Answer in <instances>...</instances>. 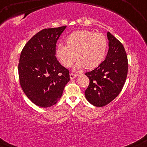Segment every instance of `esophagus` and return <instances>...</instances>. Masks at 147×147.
I'll return each mask as SVG.
<instances>
[{
    "mask_svg": "<svg viewBox=\"0 0 147 147\" xmlns=\"http://www.w3.org/2000/svg\"><path fill=\"white\" fill-rule=\"evenodd\" d=\"M69 76H70V79L73 80V79H74V78H76V76H77V75H76V74H74L73 73H70Z\"/></svg>",
    "mask_w": 147,
    "mask_h": 147,
    "instance_id": "1",
    "label": "esophagus"
}]
</instances>
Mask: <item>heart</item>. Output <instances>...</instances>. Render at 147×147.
<instances>
[{
    "instance_id": "1",
    "label": "heart",
    "mask_w": 147,
    "mask_h": 147,
    "mask_svg": "<svg viewBox=\"0 0 147 147\" xmlns=\"http://www.w3.org/2000/svg\"><path fill=\"white\" fill-rule=\"evenodd\" d=\"M66 44L58 45L57 57L66 67H71L78 58L79 61L74 67L75 71L84 67L87 69L97 67L103 61L108 47L105 35L88 30L71 33L66 39Z\"/></svg>"
}]
</instances>
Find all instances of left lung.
<instances>
[{"instance_id":"obj_1","label":"left lung","mask_w":147,"mask_h":147,"mask_svg":"<svg viewBox=\"0 0 147 147\" xmlns=\"http://www.w3.org/2000/svg\"><path fill=\"white\" fill-rule=\"evenodd\" d=\"M107 37L109 49L105 60L86 73L90 84L85 96L90 104L97 107L107 105L117 97L128 74V59L123 45L110 32Z\"/></svg>"}]
</instances>
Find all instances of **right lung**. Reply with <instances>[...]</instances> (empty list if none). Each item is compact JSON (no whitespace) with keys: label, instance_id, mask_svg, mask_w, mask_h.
<instances>
[{"label":"right lung","instance_id":"add662e5","mask_svg":"<svg viewBox=\"0 0 147 147\" xmlns=\"http://www.w3.org/2000/svg\"><path fill=\"white\" fill-rule=\"evenodd\" d=\"M65 28L63 26L38 32L26 43L20 55L18 70L22 90L40 107L57 103L70 80L69 70L55 57L56 43Z\"/></svg>","mask_w":147,"mask_h":147}]
</instances>
